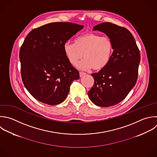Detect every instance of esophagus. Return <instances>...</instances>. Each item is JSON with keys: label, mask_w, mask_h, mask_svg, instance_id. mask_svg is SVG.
<instances>
[{"label": "esophagus", "mask_w": 157, "mask_h": 157, "mask_svg": "<svg viewBox=\"0 0 157 157\" xmlns=\"http://www.w3.org/2000/svg\"><path fill=\"white\" fill-rule=\"evenodd\" d=\"M85 74H86V73H85V72H80V77H82L83 76L85 75Z\"/></svg>", "instance_id": "34e87169"}]
</instances>
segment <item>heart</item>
I'll list each match as a JSON object with an SVG mask.
<instances>
[{
	"instance_id": "b5f03b06",
	"label": "heart",
	"mask_w": 157,
	"mask_h": 157,
	"mask_svg": "<svg viewBox=\"0 0 157 157\" xmlns=\"http://www.w3.org/2000/svg\"><path fill=\"white\" fill-rule=\"evenodd\" d=\"M64 52L69 63L76 65L82 58L85 59L77 66L82 69L92 67L95 71L104 68L109 63L113 53V43L106 36L88 33L77 37L74 43H64Z\"/></svg>"
}]
</instances>
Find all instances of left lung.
<instances>
[{
    "instance_id": "obj_1",
    "label": "left lung",
    "mask_w": 157,
    "mask_h": 157,
    "mask_svg": "<svg viewBox=\"0 0 157 157\" xmlns=\"http://www.w3.org/2000/svg\"><path fill=\"white\" fill-rule=\"evenodd\" d=\"M93 30L104 33L113 43L109 64L98 73L91 74L94 83L88 93L95 105L106 107L122 101L136 85L140 52L132 34L123 27L106 22Z\"/></svg>"
}]
</instances>
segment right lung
<instances>
[{
  "mask_svg": "<svg viewBox=\"0 0 157 157\" xmlns=\"http://www.w3.org/2000/svg\"><path fill=\"white\" fill-rule=\"evenodd\" d=\"M83 25L52 23L32 30L20 51L23 82L37 100L57 105L67 98L79 72L68 61L63 46Z\"/></svg>",
  "mask_w": 157,
  "mask_h": 157,
  "instance_id": "add662e5",
  "label": "right lung"
}]
</instances>
